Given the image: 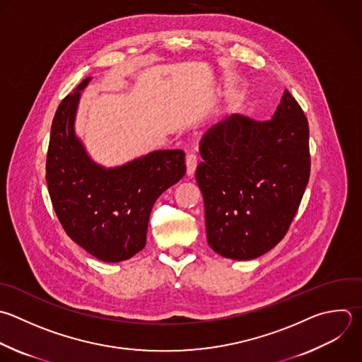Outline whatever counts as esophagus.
Returning a JSON list of instances; mask_svg holds the SVG:
<instances>
[{
	"label": "esophagus",
	"instance_id": "esophagus-1",
	"mask_svg": "<svg viewBox=\"0 0 362 362\" xmlns=\"http://www.w3.org/2000/svg\"><path fill=\"white\" fill-rule=\"evenodd\" d=\"M185 164H187V175H188V177H192L194 173H195V170H197V165H198L197 156L192 154V153H188V154H187Z\"/></svg>",
	"mask_w": 362,
	"mask_h": 362
}]
</instances>
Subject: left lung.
I'll return each instance as SVG.
<instances>
[{
    "mask_svg": "<svg viewBox=\"0 0 362 362\" xmlns=\"http://www.w3.org/2000/svg\"><path fill=\"white\" fill-rule=\"evenodd\" d=\"M197 182L209 246L235 260L256 259L286 235L310 177L308 123L283 92L274 115H233L201 139Z\"/></svg>",
    "mask_w": 362,
    "mask_h": 362,
    "instance_id": "8db88e82",
    "label": "left lung"
}]
</instances>
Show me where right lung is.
Here are the masks:
<instances>
[{"label":"right lung","instance_id":"right-lung-1","mask_svg":"<svg viewBox=\"0 0 362 362\" xmlns=\"http://www.w3.org/2000/svg\"><path fill=\"white\" fill-rule=\"evenodd\" d=\"M86 78L59 105L51 129L47 184L69 238L93 257L117 263L146 246L157 198L185 174L182 150H157L116 167L98 164L76 134Z\"/></svg>","mask_w":362,"mask_h":362}]
</instances>
